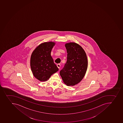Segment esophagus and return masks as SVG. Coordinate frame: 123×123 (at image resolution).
<instances>
[{"label": "esophagus", "instance_id": "esophagus-1", "mask_svg": "<svg viewBox=\"0 0 123 123\" xmlns=\"http://www.w3.org/2000/svg\"><path fill=\"white\" fill-rule=\"evenodd\" d=\"M57 66L58 67V68L59 69H60V67H61V65H60V64H58L57 65Z\"/></svg>", "mask_w": 123, "mask_h": 123}]
</instances>
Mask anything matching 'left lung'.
I'll list each match as a JSON object with an SVG mask.
<instances>
[{"mask_svg": "<svg viewBox=\"0 0 123 123\" xmlns=\"http://www.w3.org/2000/svg\"><path fill=\"white\" fill-rule=\"evenodd\" d=\"M67 61L60 71L63 82L68 86H73L79 83L84 77L87 68L86 54L81 46L75 43L65 44Z\"/></svg>", "mask_w": 123, "mask_h": 123, "instance_id": "obj_1", "label": "left lung"}]
</instances>
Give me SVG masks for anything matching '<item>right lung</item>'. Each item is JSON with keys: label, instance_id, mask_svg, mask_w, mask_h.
Masks as SVG:
<instances>
[{"label": "right lung", "instance_id": "right-lung-1", "mask_svg": "<svg viewBox=\"0 0 123 123\" xmlns=\"http://www.w3.org/2000/svg\"><path fill=\"white\" fill-rule=\"evenodd\" d=\"M55 44L52 41L41 43L31 55V70L35 77L41 82L47 81L59 70L51 55V51Z\"/></svg>", "mask_w": 123, "mask_h": 123}]
</instances>
